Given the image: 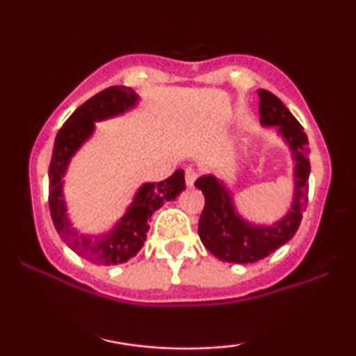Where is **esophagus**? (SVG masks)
I'll return each mask as SVG.
<instances>
[{
    "label": "esophagus",
    "instance_id": "esophagus-1",
    "mask_svg": "<svg viewBox=\"0 0 356 356\" xmlns=\"http://www.w3.org/2000/svg\"><path fill=\"white\" fill-rule=\"evenodd\" d=\"M184 175H186V184L189 187L194 186L195 179H197V172H195V169H192V167H186V170H184Z\"/></svg>",
    "mask_w": 356,
    "mask_h": 356
}]
</instances>
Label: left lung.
Instances as JSON below:
<instances>
[{
  "mask_svg": "<svg viewBox=\"0 0 356 356\" xmlns=\"http://www.w3.org/2000/svg\"><path fill=\"white\" fill-rule=\"evenodd\" d=\"M257 95L261 124L280 127V132L293 150V159L296 161L295 201L280 222L273 226H254L239 218L231 192L214 175L199 177L194 186L202 191L206 199L199 219V238L207 251L227 263H256L275 252L295 236L308 204L309 147L303 127L271 92L257 90Z\"/></svg>",
  "mask_w": 356,
  "mask_h": 356,
  "instance_id": "left-lung-1",
  "label": "left lung"
}]
</instances>
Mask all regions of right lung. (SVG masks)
<instances>
[{"instance_id": "obj_1", "label": "right lung", "mask_w": 356, "mask_h": 356, "mask_svg": "<svg viewBox=\"0 0 356 356\" xmlns=\"http://www.w3.org/2000/svg\"><path fill=\"white\" fill-rule=\"evenodd\" d=\"M137 93L130 87L113 85L88 99L68 117L58 130L48 169V204L55 229L76 254L99 266H110L129 261L140 251L149 231L150 216L165 202L174 201L186 189L184 170L179 169L162 182L144 184L130 204L129 211L108 234L88 238L72 227L67 218L61 177L72 155L93 132V122L115 117L137 104Z\"/></svg>"}]
</instances>
